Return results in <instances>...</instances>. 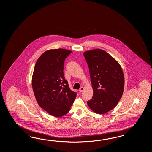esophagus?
Wrapping results in <instances>:
<instances>
[{
    "mask_svg": "<svg viewBox=\"0 0 152 152\" xmlns=\"http://www.w3.org/2000/svg\"><path fill=\"white\" fill-rule=\"evenodd\" d=\"M84 88L83 87H81L79 89V92H82L83 91H84Z\"/></svg>",
    "mask_w": 152,
    "mask_h": 152,
    "instance_id": "1",
    "label": "esophagus"
}]
</instances>
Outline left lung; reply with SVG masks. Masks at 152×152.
Wrapping results in <instances>:
<instances>
[{"mask_svg":"<svg viewBox=\"0 0 152 152\" xmlns=\"http://www.w3.org/2000/svg\"><path fill=\"white\" fill-rule=\"evenodd\" d=\"M89 68L93 97L87 104L96 113L113 109L122 96L124 77L120 64L110 54L96 49L84 52Z\"/></svg>","mask_w":152,"mask_h":152,"instance_id":"8db88e82","label":"left lung"}]
</instances>
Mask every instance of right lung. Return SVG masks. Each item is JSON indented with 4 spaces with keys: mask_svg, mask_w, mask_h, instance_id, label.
Segmentation results:
<instances>
[{
    "mask_svg": "<svg viewBox=\"0 0 152 152\" xmlns=\"http://www.w3.org/2000/svg\"><path fill=\"white\" fill-rule=\"evenodd\" d=\"M71 52L64 49L46 51L38 58L33 72L32 88L36 99L39 107L54 116L68 113L77 97L64 75L65 59Z\"/></svg>",
    "mask_w": 152,
    "mask_h": 152,
    "instance_id": "right-lung-1",
    "label": "right lung"
}]
</instances>
